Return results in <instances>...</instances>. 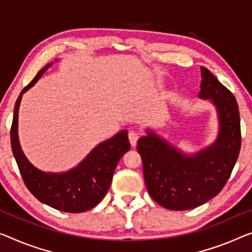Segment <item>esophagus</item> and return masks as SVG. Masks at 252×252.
<instances>
[{
	"label": "esophagus",
	"mask_w": 252,
	"mask_h": 252,
	"mask_svg": "<svg viewBox=\"0 0 252 252\" xmlns=\"http://www.w3.org/2000/svg\"><path fill=\"white\" fill-rule=\"evenodd\" d=\"M139 137V133L136 130H130L128 133V138H129V142H130V145L133 146H136L137 144V139Z\"/></svg>",
	"instance_id": "obj_1"
}]
</instances>
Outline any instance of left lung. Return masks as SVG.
Returning a JSON list of instances; mask_svg holds the SVG:
<instances>
[{"instance_id": "8db88e82", "label": "left lung", "mask_w": 252, "mask_h": 252, "mask_svg": "<svg viewBox=\"0 0 252 252\" xmlns=\"http://www.w3.org/2000/svg\"><path fill=\"white\" fill-rule=\"evenodd\" d=\"M199 99L210 100L218 114L219 133L211 145L187 154L146 128L137 141L150 196L171 211L198 207L222 190L241 146L239 107L234 95L206 67H200Z\"/></svg>"}]
</instances>
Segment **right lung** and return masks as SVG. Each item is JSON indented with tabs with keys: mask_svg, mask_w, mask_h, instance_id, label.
I'll use <instances>...</instances> for the list:
<instances>
[{
	"mask_svg": "<svg viewBox=\"0 0 252 252\" xmlns=\"http://www.w3.org/2000/svg\"><path fill=\"white\" fill-rule=\"evenodd\" d=\"M52 64L41 68L18 96L11 126V148L27 188L39 202L62 212L82 213L94 208L106 196L116 166L129 151L130 144L127 130L123 129L94 146L74 168L63 172L42 171L28 160L19 141V108L23 94L37 83Z\"/></svg>",
	"mask_w": 252,
	"mask_h": 252,
	"instance_id": "add662e5",
	"label": "right lung"
}]
</instances>
